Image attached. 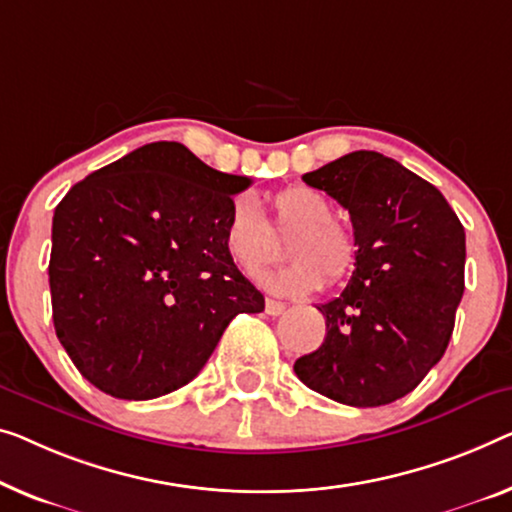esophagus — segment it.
I'll use <instances>...</instances> for the list:
<instances>
[{
    "instance_id": "34e87169",
    "label": "esophagus",
    "mask_w": 512,
    "mask_h": 512,
    "mask_svg": "<svg viewBox=\"0 0 512 512\" xmlns=\"http://www.w3.org/2000/svg\"><path fill=\"white\" fill-rule=\"evenodd\" d=\"M264 312H266V315H271V317H278V315H282V312H285V303L273 301V299H266Z\"/></svg>"
}]
</instances>
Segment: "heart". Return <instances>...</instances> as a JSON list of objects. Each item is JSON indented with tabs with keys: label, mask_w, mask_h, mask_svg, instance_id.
<instances>
[{
	"label": "heart",
	"mask_w": 512,
	"mask_h": 512,
	"mask_svg": "<svg viewBox=\"0 0 512 512\" xmlns=\"http://www.w3.org/2000/svg\"><path fill=\"white\" fill-rule=\"evenodd\" d=\"M273 216L264 213L250 195L230 202L223 225V248L230 262L246 276H257L278 257V236H287L292 262L264 276V285L282 296H303L324 285V276L338 282L354 269L356 241L347 227L333 220L324 195L305 186H289L271 197Z\"/></svg>",
	"instance_id": "1"
}]
</instances>
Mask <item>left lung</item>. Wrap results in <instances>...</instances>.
Wrapping results in <instances>:
<instances>
[{
	"label": "left lung",
	"instance_id": "1",
	"mask_svg": "<svg viewBox=\"0 0 512 512\" xmlns=\"http://www.w3.org/2000/svg\"><path fill=\"white\" fill-rule=\"evenodd\" d=\"M349 211L356 262L338 299L317 305L326 338L294 372L349 407L414 391L444 356L464 294V227L444 195L398 160L352 151L303 174Z\"/></svg>",
	"mask_w": 512,
	"mask_h": 512
}]
</instances>
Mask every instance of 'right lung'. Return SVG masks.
I'll list each match as a JSON object with an SVG mask.
<instances>
[{
	"instance_id": "1",
	"label": "right lung",
	"mask_w": 512,
	"mask_h": 512,
	"mask_svg": "<svg viewBox=\"0 0 512 512\" xmlns=\"http://www.w3.org/2000/svg\"><path fill=\"white\" fill-rule=\"evenodd\" d=\"M248 177L151 142L68 190L52 218V322L80 375L151 400L204 368L239 312L264 296L230 262L223 225Z\"/></svg>"
}]
</instances>
